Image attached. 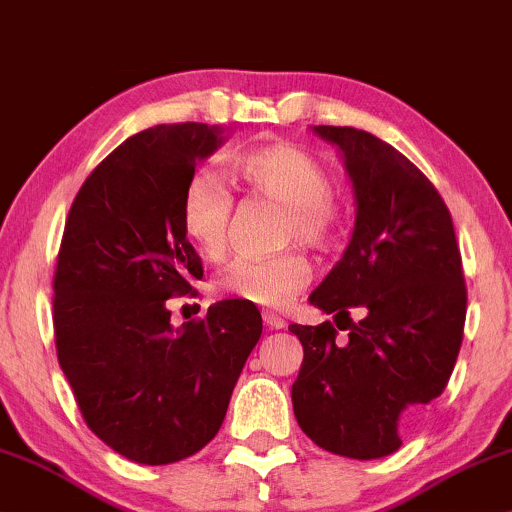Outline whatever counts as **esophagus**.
<instances>
[{
  "instance_id": "esophagus-1",
  "label": "esophagus",
  "mask_w": 512,
  "mask_h": 512,
  "mask_svg": "<svg viewBox=\"0 0 512 512\" xmlns=\"http://www.w3.org/2000/svg\"><path fill=\"white\" fill-rule=\"evenodd\" d=\"M262 319H264V326L271 328V331H281V328L288 326L286 319H283V316L274 314V312H264Z\"/></svg>"
}]
</instances>
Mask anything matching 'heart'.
Masks as SVG:
<instances>
[{
    "mask_svg": "<svg viewBox=\"0 0 512 512\" xmlns=\"http://www.w3.org/2000/svg\"><path fill=\"white\" fill-rule=\"evenodd\" d=\"M252 196L274 200L286 210L281 241L302 248H323L338 226L331 174L312 153L293 144H267L238 155L231 165ZM234 198L212 174H196L181 196V229L200 252L217 260L229 248ZM304 257L278 255L271 260L238 257L217 278V288L234 300L281 309L309 283Z\"/></svg>",
    "mask_w": 512,
    "mask_h": 512,
    "instance_id": "b5f03b06",
    "label": "heart"
}]
</instances>
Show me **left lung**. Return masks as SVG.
Instances as JSON below:
<instances>
[{
    "label": "left lung",
    "instance_id": "1",
    "mask_svg": "<svg viewBox=\"0 0 512 512\" xmlns=\"http://www.w3.org/2000/svg\"><path fill=\"white\" fill-rule=\"evenodd\" d=\"M312 132L338 148L357 217L342 260L309 302L335 323L347 319L349 333L342 342L331 321L290 323L304 349L290 397L314 444L371 461L394 454L449 383L468 307L461 250L442 196L406 155L364 129ZM352 308L359 324L348 319Z\"/></svg>",
    "mask_w": 512,
    "mask_h": 512
}]
</instances>
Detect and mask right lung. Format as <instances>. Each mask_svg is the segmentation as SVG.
I'll use <instances>...</instances> for the list:
<instances>
[{
	"instance_id": "obj_1",
	"label": "right lung",
	"mask_w": 512,
	"mask_h": 512,
	"mask_svg": "<svg viewBox=\"0 0 512 512\" xmlns=\"http://www.w3.org/2000/svg\"><path fill=\"white\" fill-rule=\"evenodd\" d=\"M226 129L155 125L129 137L82 184L54 276L56 354L89 430L144 465L203 449L262 335L255 304L222 300L170 323L203 264L181 229V196Z\"/></svg>"
}]
</instances>
